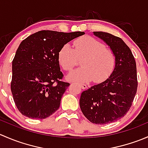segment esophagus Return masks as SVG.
<instances>
[{
  "label": "esophagus",
  "mask_w": 148,
  "mask_h": 148,
  "mask_svg": "<svg viewBox=\"0 0 148 148\" xmlns=\"http://www.w3.org/2000/svg\"><path fill=\"white\" fill-rule=\"evenodd\" d=\"M80 86H81L82 89H86V88H87V86H86L85 84H80Z\"/></svg>",
  "instance_id": "34e87169"
}]
</instances>
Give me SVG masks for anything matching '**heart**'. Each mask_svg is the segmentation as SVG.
<instances>
[{
  "mask_svg": "<svg viewBox=\"0 0 148 148\" xmlns=\"http://www.w3.org/2000/svg\"><path fill=\"white\" fill-rule=\"evenodd\" d=\"M82 68L70 73L69 79L76 82H102L112 74L115 64L112 51L105 45L90 36H83L73 42V48L64 44L59 50L58 60L65 71H70L82 59Z\"/></svg>",
  "mask_w": 148,
  "mask_h": 148,
  "instance_id": "heart-1",
  "label": "heart"
}]
</instances>
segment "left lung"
Instances as JSON below:
<instances>
[{
  "mask_svg": "<svg viewBox=\"0 0 148 148\" xmlns=\"http://www.w3.org/2000/svg\"><path fill=\"white\" fill-rule=\"evenodd\" d=\"M94 34L110 46L115 56V66L105 81L84 91L79 105L91 122L105 125L123 117L132 106L138 89L136 62L122 38L102 31Z\"/></svg>",
  "mask_w": 148,
  "mask_h": 148,
  "instance_id": "1",
  "label": "left lung"
}]
</instances>
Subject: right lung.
Returning a JSON list of instances; mask_svg holds the SVG:
<instances>
[{
    "instance_id": "add662e5",
    "label": "right lung",
    "mask_w": 148,
    "mask_h": 148,
    "mask_svg": "<svg viewBox=\"0 0 148 148\" xmlns=\"http://www.w3.org/2000/svg\"><path fill=\"white\" fill-rule=\"evenodd\" d=\"M84 32L40 31L19 45L12 62L13 100L23 115L42 120L59 108L69 83L60 81L58 53L64 44Z\"/></svg>"
}]
</instances>
